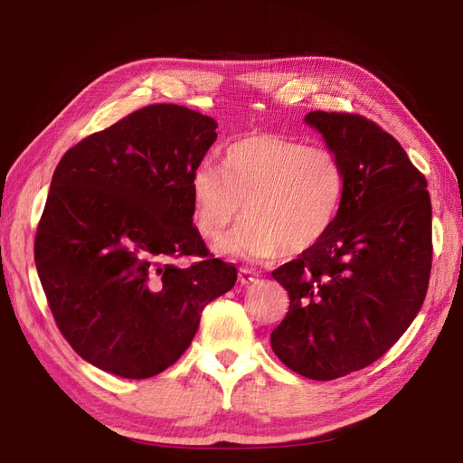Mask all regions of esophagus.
I'll return each instance as SVG.
<instances>
[{"instance_id": "esophagus-1", "label": "esophagus", "mask_w": 463, "mask_h": 463, "mask_svg": "<svg viewBox=\"0 0 463 463\" xmlns=\"http://www.w3.org/2000/svg\"><path fill=\"white\" fill-rule=\"evenodd\" d=\"M259 280V272H254L250 269H239V282L241 284H252Z\"/></svg>"}]
</instances>
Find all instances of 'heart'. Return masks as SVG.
<instances>
[{
    "label": "heart",
    "instance_id": "obj_1",
    "mask_svg": "<svg viewBox=\"0 0 463 463\" xmlns=\"http://www.w3.org/2000/svg\"><path fill=\"white\" fill-rule=\"evenodd\" d=\"M344 186V166L328 146L254 133L226 146L222 169L203 161L193 171V219L204 239H216L244 206L247 219L216 249L250 260L300 254L330 232Z\"/></svg>",
    "mask_w": 463,
    "mask_h": 463
}]
</instances>
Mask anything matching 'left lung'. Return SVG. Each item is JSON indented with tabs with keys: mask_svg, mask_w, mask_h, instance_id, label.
Segmentation results:
<instances>
[{
	"mask_svg": "<svg viewBox=\"0 0 463 463\" xmlns=\"http://www.w3.org/2000/svg\"><path fill=\"white\" fill-rule=\"evenodd\" d=\"M304 119L338 155L346 186L324 241L272 272L290 307L270 346L300 376L334 380L383 356L424 304L431 203L426 176L380 125L354 113Z\"/></svg>",
	"mask_w": 463,
	"mask_h": 463,
	"instance_id": "obj_1",
	"label": "left lung"
}]
</instances>
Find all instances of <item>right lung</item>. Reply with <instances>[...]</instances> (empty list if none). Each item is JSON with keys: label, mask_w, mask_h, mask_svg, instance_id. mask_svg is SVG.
Returning a JSON list of instances; mask_svg holds the SVG:
<instances>
[{"label": "right lung", "mask_w": 463, "mask_h": 463, "mask_svg": "<svg viewBox=\"0 0 463 463\" xmlns=\"http://www.w3.org/2000/svg\"><path fill=\"white\" fill-rule=\"evenodd\" d=\"M214 129L186 107L149 105L85 137L53 173L35 234L39 280L63 338L115 376L173 366L203 308L237 282L193 226L191 176ZM181 256L203 260L181 269Z\"/></svg>", "instance_id": "add662e5"}]
</instances>
